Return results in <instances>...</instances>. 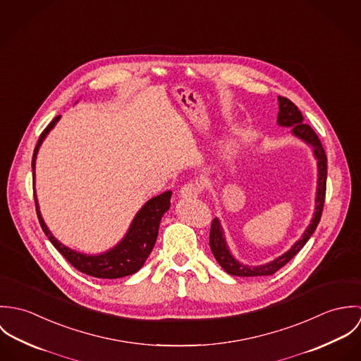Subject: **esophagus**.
I'll return each instance as SVG.
<instances>
[{"label": "esophagus", "instance_id": "obj_1", "mask_svg": "<svg viewBox=\"0 0 361 361\" xmlns=\"http://www.w3.org/2000/svg\"><path fill=\"white\" fill-rule=\"evenodd\" d=\"M202 193V188L199 183L196 182H188L180 188V196L183 199H192V197H197Z\"/></svg>", "mask_w": 361, "mask_h": 361}]
</instances>
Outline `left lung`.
I'll return each instance as SVG.
<instances>
[{"label":"left lung","instance_id":"obj_1","mask_svg":"<svg viewBox=\"0 0 361 361\" xmlns=\"http://www.w3.org/2000/svg\"><path fill=\"white\" fill-rule=\"evenodd\" d=\"M279 100V114H278V123L281 126H292L293 135L303 139L306 143H309L314 149V154L318 159V189H317V200H315V212L314 218L306 229L305 235L302 239H299L289 252L282 255L281 257L264 264L258 267H247L240 262H238L231 252L226 247L225 238H224V231L221 228V224L216 218L212 219L211 222V229H209V247L214 255L218 264L229 274V275H236V276H264V275H272L275 274L279 268H282L285 264H288L292 258L295 257L303 246L307 243L310 236L314 233L322 214V208L325 203V193H326V154L324 152V147L315 135V132L311 129V126L305 123V118L299 108L292 103L289 99L278 96Z\"/></svg>","mask_w":361,"mask_h":361}]
</instances>
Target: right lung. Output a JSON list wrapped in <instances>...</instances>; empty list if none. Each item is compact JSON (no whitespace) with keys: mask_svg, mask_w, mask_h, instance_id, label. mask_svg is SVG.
Returning a JSON list of instances; mask_svg holds the SVG:
<instances>
[{"mask_svg":"<svg viewBox=\"0 0 361 361\" xmlns=\"http://www.w3.org/2000/svg\"><path fill=\"white\" fill-rule=\"evenodd\" d=\"M58 119H59V115L52 119L50 125L42 132V135L39 137V142L35 147V153L32 158L33 171H35V162H36V155L39 152V147ZM33 175H35V172H33ZM33 180H35V176H33ZM33 195H35V190H33ZM171 195H172V192L168 190L157 197H153L152 200H149L135 216L125 239L116 247H114L112 250L100 255V256H86V255L73 252V250L65 247L63 245H61L52 236L51 232L49 231V228L46 226V224L42 218L36 195H35V203H36V212H37V218L42 225V229L50 239L54 247L69 261L71 265H73L76 269H79L80 272L87 274L90 276L104 278V279H116V278L132 275L143 267L145 261L147 259L149 255L152 253V250L154 247L157 235H158V228H159V221H161V216L164 215V212L168 211V208H169Z\"/></svg>","mask_w":361,"mask_h":361,"instance_id":"add662e5","label":"right lung"}]
</instances>
